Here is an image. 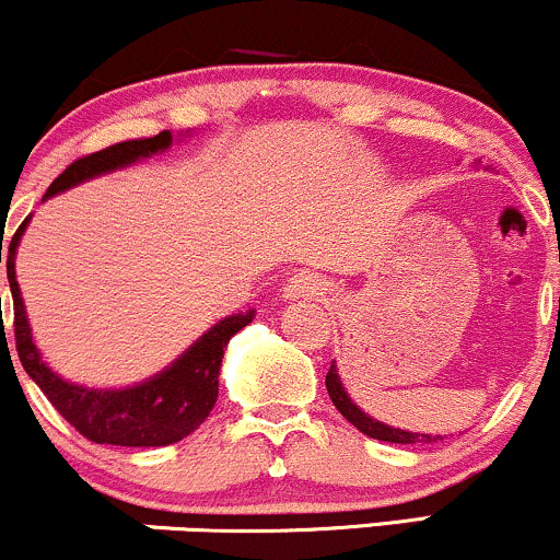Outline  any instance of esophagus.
I'll use <instances>...</instances> for the list:
<instances>
[{
  "instance_id": "1",
  "label": "esophagus",
  "mask_w": 560,
  "mask_h": 560,
  "mask_svg": "<svg viewBox=\"0 0 560 560\" xmlns=\"http://www.w3.org/2000/svg\"><path fill=\"white\" fill-rule=\"evenodd\" d=\"M328 291V282L314 272H296L293 278H288L285 288H282V299L285 301H306V299H319Z\"/></svg>"
}]
</instances>
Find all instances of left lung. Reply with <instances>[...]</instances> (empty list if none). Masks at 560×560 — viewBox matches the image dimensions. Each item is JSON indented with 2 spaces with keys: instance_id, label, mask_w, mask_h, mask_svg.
Wrapping results in <instances>:
<instances>
[{
  "instance_id": "8db88e82",
  "label": "left lung",
  "mask_w": 560,
  "mask_h": 560,
  "mask_svg": "<svg viewBox=\"0 0 560 560\" xmlns=\"http://www.w3.org/2000/svg\"><path fill=\"white\" fill-rule=\"evenodd\" d=\"M325 386H328V394H330L332 405H336V410L341 412V416L347 418L349 423L354 425V429H360L364 436L381 439V442H394V444H420V442L429 444V442H436V439H439V436H431V433L394 429V425H386V423H381V420L370 418L368 412L360 410V407L351 401L347 388H343V383H341V375H338L336 362L330 364L328 375H325Z\"/></svg>"
}]
</instances>
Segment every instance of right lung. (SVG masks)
Returning a JSON list of instances; mask_svg holds the SVG:
<instances>
[{
	"instance_id": "1",
	"label": "right lung",
	"mask_w": 560,
	"mask_h": 560,
	"mask_svg": "<svg viewBox=\"0 0 560 560\" xmlns=\"http://www.w3.org/2000/svg\"><path fill=\"white\" fill-rule=\"evenodd\" d=\"M172 131L148 137V140H129L110 144L100 153L84 155L73 161L58 179L44 192V200L60 196L71 187L90 182L103 174L127 168L131 163L150 159V155L166 153L172 148ZM31 217L12 235L10 248L2 254L8 264V280L12 291V306H15V347L21 357L23 370L31 381L47 394L55 410L68 423L94 444H116V447H166V444L182 442L209 418L219 397V368H222L224 349L237 330H243L256 317L254 310L230 314L211 325L198 341H192L172 364L161 373L150 375L135 386L124 388H92L81 383L66 381L42 360L36 349L34 332H31L26 304H23L21 285L15 280V256L23 241ZM2 301V299H0Z\"/></svg>"
}]
</instances>
